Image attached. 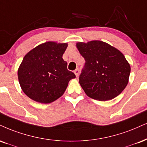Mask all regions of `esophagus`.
Segmentation results:
<instances>
[{"mask_svg":"<svg viewBox=\"0 0 147 147\" xmlns=\"http://www.w3.org/2000/svg\"><path fill=\"white\" fill-rule=\"evenodd\" d=\"M74 72H75V74L76 77H78L79 75V68H77V69H76V70H75V71H74Z\"/></svg>","mask_w":147,"mask_h":147,"instance_id":"1","label":"esophagus"}]
</instances>
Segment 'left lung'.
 Returning a JSON list of instances; mask_svg holds the SVG:
<instances>
[{
  "mask_svg": "<svg viewBox=\"0 0 147 147\" xmlns=\"http://www.w3.org/2000/svg\"><path fill=\"white\" fill-rule=\"evenodd\" d=\"M76 46L86 60L79 84L86 94L100 101L118 96L126 88L131 72L124 55L99 40L78 42Z\"/></svg>",
  "mask_w": 147,
  "mask_h": 147,
  "instance_id": "left-lung-1",
  "label": "left lung"
}]
</instances>
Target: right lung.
<instances>
[{"mask_svg":"<svg viewBox=\"0 0 147 147\" xmlns=\"http://www.w3.org/2000/svg\"><path fill=\"white\" fill-rule=\"evenodd\" d=\"M67 43L47 42L30 51L18 70L22 91L27 96L41 103H50L63 95L73 72L67 69L63 59Z\"/></svg>","mask_w":147,"mask_h":147,"instance_id":"right-lung-1","label":"right lung"}]
</instances>
